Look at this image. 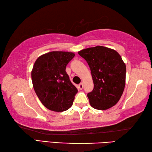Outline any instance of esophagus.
Segmentation results:
<instances>
[{
	"label": "esophagus",
	"instance_id": "esophagus-1",
	"mask_svg": "<svg viewBox=\"0 0 152 152\" xmlns=\"http://www.w3.org/2000/svg\"><path fill=\"white\" fill-rule=\"evenodd\" d=\"M78 88H79V89H80V90H82V88H83V83H82V82H81L80 84H79Z\"/></svg>",
	"mask_w": 152,
	"mask_h": 152
}]
</instances>
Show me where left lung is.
Listing matches in <instances>:
<instances>
[{
  "label": "left lung",
  "instance_id": "obj_1",
  "mask_svg": "<svg viewBox=\"0 0 152 152\" xmlns=\"http://www.w3.org/2000/svg\"><path fill=\"white\" fill-rule=\"evenodd\" d=\"M78 54L90 67L94 82L87 94L91 107L106 110L119 101L125 85L126 66L116 51L103 46L84 49Z\"/></svg>",
  "mask_w": 152,
  "mask_h": 152
}]
</instances>
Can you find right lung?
<instances>
[{"instance_id": "add662e5", "label": "right lung", "mask_w": 152, "mask_h": 152, "mask_svg": "<svg viewBox=\"0 0 152 152\" xmlns=\"http://www.w3.org/2000/svg\"><path fill=\"white\" fill-rule=\"evenodd\" d=\"M74 56L72 52L51 51L38 58L33 66V88L42 103L53 111L70 109L78 92L66 72Z\"/></svg>"}]
</instances>
